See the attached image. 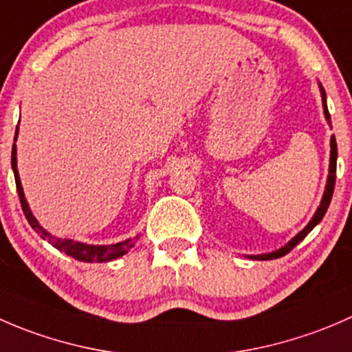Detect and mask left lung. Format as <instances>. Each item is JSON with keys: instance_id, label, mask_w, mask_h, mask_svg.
Segmentation results:
<instances>
[{"instance_id": "8db88e82", "label": "left lung", "mask_w": 352, "mask_h": 352, "mask_svg": "<svg viewBox=\"0 0 352 352\" xmlns=\"http://www.w3.org/2000/svg\"><path fill=\"white\" fill-rule=\"evenodd\" d=\"M318 88H320V95H322V105H324V116L325 119H327L329 126H330V113H329V109H327V97H325V90L324 87H322V83H318ZM336 166H337V143H336V138H330V163H329V175H327V184H325V190H324V196H322V201H320V206L317 208V211H315L314 218L308 221V225L305 226L303 230H301L300 233H296V235L293 236V239L287 242L285 247L278 248V250L274 252H269V254H261V255H247L248 258H254V261H269V258H278V257H283V255H286L287 252L293 250L294 247H296L298 243L301 242V240L305 239V236L308 235V233L311 232V230L315 228V226L318 225V223L322 221V218L325 216V212H327V208L330 204V199H332V194H333V186H336Z\"/></svg>"}]
</instances>
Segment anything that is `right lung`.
I'll return each instance as SVG.
<instances>
[{
    "mask_svg": "<svg viewBox=\"0 0 352 352\" xmlns=\"http://www.w3.org/2000/svg\"><path fill=\"white\" fill-rule=\"evenodd\" d=\"M16 138H19V126H16V131H15V141ZM12 168H13V173H15L16 190H19V197H20V202H22L23 214L25 218H27L28 225L37 232V235H41V239L47 240L52 247L65 252V254L69 255V257L76 258V261H81V262H110L113 261V258H119L122 257L124 254H127V252L134 247V243L138 242V239H140V235H136L133 236V239H127L119 243L90 245L83 242H74V240H69V239H58V236L51 235V233H49L45 228H42L41 223L35 219V216L32 214L30 211V206H28L27 199H25L22 182H20L19 168H16V144L15 143H13V150H12Z\"/></svg>",
    "mask_w": 352,
    "mask_h": 352,
    "instance_id": "obj_1",
    "label": "right lung"
}]
</instances>
